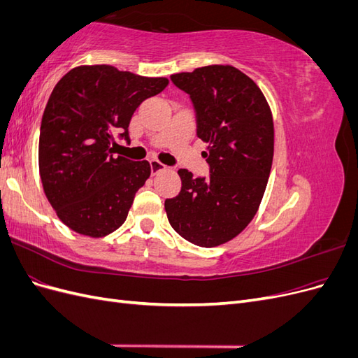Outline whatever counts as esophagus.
Instances as JSON below:
<instances>
[{"label":"esophagus","mask_w":358,"mask_h":358,"mask_svg":"<svg viewBox=\"0 0 358 358\" xmlns=\"http://www.w3.org/2000/svg\"><path fill=\"white\" fill-rule=\"evenodd\" d=\"M149 164H150V171H152V175H157V173L161 170H166V166L162 164V162H159L158 159H150Z\"/></svg>","instance_id":"esophagus-1"}]
</instances>
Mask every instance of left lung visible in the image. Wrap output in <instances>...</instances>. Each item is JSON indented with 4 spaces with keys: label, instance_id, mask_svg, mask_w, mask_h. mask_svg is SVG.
Masks as SVG:
<instances>
[{
    "label": "left lung",
    "instance_id": "obj_1",
    "mask_svg": "<svg viewBox=\"0 0 358 358\" xmlns=\"http://www.w3.org/2000/svg\"><path fill=\"white\" fill-rule=\"evenodd\" d=\"M170 79L189 95L210 175L180 169V192L164 203L167 218L188 242L218 246L239 234L262 203L273 159L272 112L255 82L231 66Z\"/></svg>",
    "mask_w": 358,
    "mask_h": 358
}]
</instances>
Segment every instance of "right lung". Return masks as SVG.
<instances>
[{
  "label": "right lung",
  "instance_id": "add662e5",
  "mask_svg": "<svg viewBox=\"0 0 358 358\" xmlns=\"http://www.w3.org/2000/svg\"><path fill=\"white\" fill-rule=\"evenodd\" d=\"M167 85L103 64L76 67L53 88L40 127V178L52 208L76 233L107 236L127 220L150 166L115 157V134L129 142L133 113Z\"/></svg>",
  "mask_w": 358,
  "mask_h": 358
}]
</instances>
